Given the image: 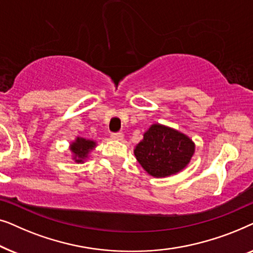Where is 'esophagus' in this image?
<instances>
[{"instance_id":"1","label":"esophagus","mask_w":253,"mask_h":253,"mask_svg":"<svg viewBox=\"0 0 253 253\" xmlns=\"http://www.w3.org/2000/svg\"><path fill=\"white\" fill-rule=\"evenodd\" d=\"M112 139L114 140H122L123 139V133L122 132H116V133H112L110 134Z\"/></svg>"}]
</instances>
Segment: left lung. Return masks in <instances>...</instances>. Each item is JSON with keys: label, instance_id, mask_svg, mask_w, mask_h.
<instances>
[{"label": "left lung", "instance_id": "obj_1", "mask_svg": "<svg viewBox=\"0 0 253 253\" xmlns=\"http://www.w3.org/2000/svg\"><path fill=\"white\" fill-rule=\"evenodd\" d=\"M195 147V143L186 134L155 123L144 133L133 153L147 174L154 177H168L189 165Z\"/></svg>", "mask_w": 253, "mask_h": 253}]
</instances>
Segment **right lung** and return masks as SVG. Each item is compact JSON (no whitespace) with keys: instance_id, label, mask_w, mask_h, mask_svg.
Instances as JSON below:
<instances>
[{"instance_id":"obj_1","label":"right lung","mask_w":253,"mask_h":253,"mask_svg":"<svg viewBox=\"0 0 253 253\" xmlns=\"http://www.w3.org/2000/svg\"><path fill=\"white\" fill-rule=\"evenodd\" d=\"M96 143L94 140L85 139V138L77 137L70 144V151L72 153V158L77 164H84V161L88 158L92 150H94Z\"/></svg>"}]
</instances>
